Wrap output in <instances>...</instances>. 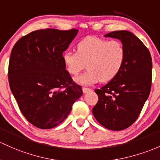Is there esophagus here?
Wrapping results in <instances>:
<instances>
[{"mask_svg":"<svg viewBox=\"0 0 160 160\" xmlns=\"http://www.w3.org/2000/svg\"><path fill=\"white\" fill-rule=\"evenodd\" d=\"M91 88H85V87H83L82 88V92H83V93H87V92H91Z\"/></svg>","mask_w":160,"mask_h":160,"instance_id":"obj_1","label":"esophagus"}]
</instances>
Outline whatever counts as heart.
I'll return each instance as SVG.
<instances>
[{
  "label": "heart",
  "instance_id": "obj_1",
  "mask_svg": "<svg viewBox=\"0 0 160 160\" xmlns=\"http://www.w3.org/2000/svg\"><path fill=\"white\" fill-rule=\"evenodd\" d=\"M125 58V48L120 41L97 37L82 39L77 44L76 52L67 50L62 54L65 68L71 75H78L86 64L87 71L75 78L82 85L114 79L124 64Z\"/></svg>",
  "mask_w": 160,
  "mask_h": 160
}]
</instances>
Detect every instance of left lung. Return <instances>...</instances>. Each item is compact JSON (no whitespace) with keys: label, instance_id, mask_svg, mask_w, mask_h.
<instances>
[{"label":"left lung","instance_id":"obj_1","mask_svg":"<svg viewBox=\"0 0 160 160\" xmlns=\"http://www.w3.org/2000/svg\"><path fill=\"white\" fill-rule=\"evenodd\" d=\"M121 40L126 51L124 64L116 77L95 89L98 101L92 113L99 123L111 130L133 124L149 97L152 83V58L140 39L128 30L104 35Z\"/></svg>","mask_w":160,"mask_h":160}]
</instances>
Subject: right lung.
<instances>
[{
  "label": "right lung",
  "instance_id": "obj_1",
  "mask_svg": "<svg viewBox=\"0 0 160 160\" xmlns=\"http://www.w3.org/2000/svg\"><path fill=\"white\" fill-rule=\"evenodd\" d=\"M78 30L45 29L20 38L12 49L8 80L20 111L30 123L50 129L61 123L82 96L62 61Z\"/></svg>",
  "mask_w": 160,
  "mask_h": 160
}]
</instances>
